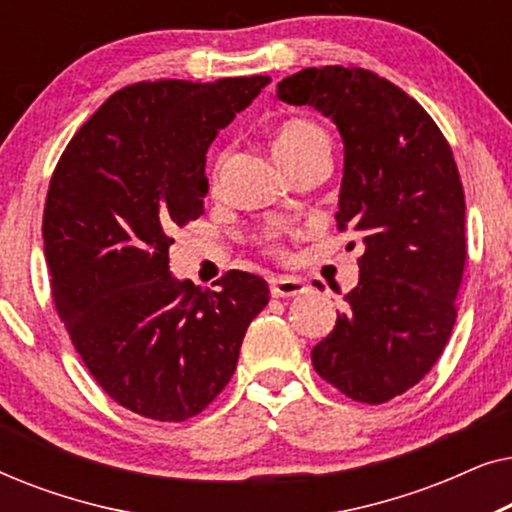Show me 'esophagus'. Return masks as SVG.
<instances>
[{
  "label": "esophagus",
  "mask_w": 512,
  "mask_h": 512,
  "mask_svg": "<svg viewBox=\"0 0 512 512\" xmlns=\"http://www.w3.org/2000/svg\"><path fill=\"white\" fill-rule=\"evenodd\" d=\"M307 286L296 277H272L270 279V293L275 298H291L305 293Z\"/></svg>",
  "instance_id": "34e87169"
}]
</instances>
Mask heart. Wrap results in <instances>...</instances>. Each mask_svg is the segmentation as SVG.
I'll return each instance as SVG.
<instances>
[{"mask_svg": "<svg viewBox=\"0 0 512 512\" xmlns=\"http://www.w3.org/2000/svg\"><path fill=\"white\" fill-rule=\"evenodd\" d=\"M272 151L279 163L289 172H296L300 165H305L312 158H328L331 144H328L326 130L310 118H286L284 123L277 125L275 135H272ZM223 167V156L214 163L212 177L219 179ZM258 244L268 251V254L282 256L284 254V233L279 228H265L258 233Z\"/></svg>", "mask_w": 512, "mask_h": 512, "instance_id": "heart-1", "label": "heart"}]
</instances>
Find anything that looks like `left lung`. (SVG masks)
<instances>
[{"label":"left lung","instance_id":"1","mask_svg":"<svg viewBox=\"0 0 512 512\" xmlns=\"http://www.w3.org/2000/svg\"><path fill=\"white\" fill-rule=\"evenodd\" d=\"M277 97L338 125L345 174L335 221L363 242L359 284L312 366L352 401L387 403L429 373L457 321L468 251L452 149L422 104L370 69H303Z\"/></svg>","mask_w":512,"mask_h":512}]
</instances>
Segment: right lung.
<instances>
[{
  "label": "right lung",
  "mask_w": 512,
  "mask_h": 512,
  "mask_svg": "<svg viewBox=\"0 0 512 512\" xmlns=\"http://www.w3.org/2000/svg\"><path fill=\"white\" fill-rule=\"evenodd\" d=\"M270 83L139 81L109 97L62 151L44 207L53 303L95 382L158 422L207 408L268 305L263 277L228 270L219 291L170 275L174 228L205 212V153Z\"/></svg>",
  "instance_id": "add662e5"
}]
</instances>
